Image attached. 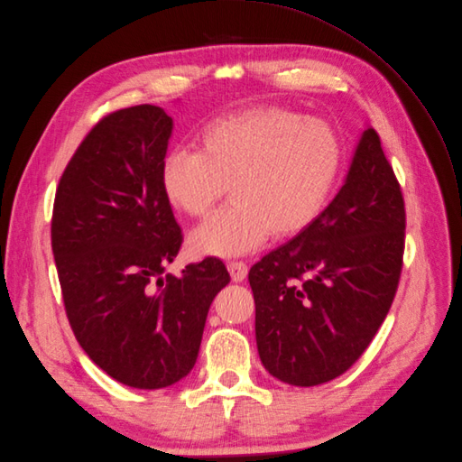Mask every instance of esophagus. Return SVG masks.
Instances as JSON below:
<instances>
[{
    "label": "esophagus",
    "mask_w": 462,
    "mask_h": 462,
    "mask_svg": "<svg viewBox=\"0 0 462 462\" xmlns=\"http://www.w3.org/2000/svg\"><path fill=\"white\" fill-rule=\"evenodd\" d=\"M227 270H229L233 282H242L248 276V264L244 261H229Z\"/></svg>",
    "instance_id": "1"
}]
</instances>
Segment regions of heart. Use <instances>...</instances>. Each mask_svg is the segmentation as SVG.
Segmentation results:
<instances>
[{
    "label": "heart",
    "instance_id": "obj_1",
    "mask_svg": "<svg viewBox=\"0 0 462 462\" xmlns=\"http://www.w3.org/2000/svg\"><path fill=\"white\" fill-rule=\"evenodd\" d=\"M337 132L283 106H252L208 121L198 149H175L162 164L164 196L201 218L229 184L231 201L189 235L196 255L235 257L273 236L294 238L328 207L341 170Z\"/></svg>",
    "mask_w": 462,
    "mask_h": 462
}]
</instances>
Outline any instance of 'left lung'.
<instances>
[{"instance_id":"1","label":"left lung","mask_w":462,"mask_h":462,"mask_svg":"<svg viewBox=\"0 0 462 462\" xmlns=\"http://www.w3.org/2000/svg\"><path fill=\"white\" fill-rule=\"evenodd\" d=\"M404 227L399 180L367 128L320 218L250 268L257 350L270 374L317 386L364 355L397 292Z\"/></svg>"}]
</instances>
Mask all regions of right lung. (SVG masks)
I'll return each mask as SVG.
<instances>
[{
    "label": "right lung",
    "mask_w": 462,
    "mask_h": 462,
    "mask_svg": "<svg viewBox=\"0 0 462 462\" xmlns=\"http://www.w3.org/2000/svg\"><path fill=\"white\" fill-rule=\"evenodd\" d=\"M171 128L151 104L104 116L67 164L51 212L70 328L102 371L138 390L192 371L208 308L231 282L216 257L162 278L182 244L160 180Z\"/></svg>",
    "instance_id": "obj_1"
}]
</instances>
